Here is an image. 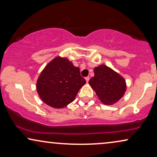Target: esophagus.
Here are the masks:
<instances>
[{
    "label": "esophagus",
    "mask_w": 157,
    "mask_h": 157,
    "mask_svg": "<svg viewBox=\"0 0 157 157\" xmlns=\"http://www.w3.org/2000/svg\"><path fill=\"white\" fill-rule=\"evenodd\" d=\"M89 76H87V77H86V78H85V79H86V82L88 83V82H89Z\"/></svg>",
    "instance_id": "1"
}]
</instances>
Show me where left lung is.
I'll list each match as a JSON object with an SVG mask.
<instances>
[{
  "mask_svg": "<svg viewBox=\"0 0 157 157\" xmlns=\"http://www.w3.org/2000/svg\"><path fill=\"white\" fill-rule=\"evenodd\" d=\"M94 76L89 83L103 104L112 105L123 97L126 90L123 77L106 65L94 68Z\"/></svg>",
  "mask_w": 157,
  "mask_h": 157,
  "instance_id": "left-lung-1",
  "label": "left lung"
}]
</instances>
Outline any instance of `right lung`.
<instances>
[{
  "label": "right lung",
  "mask_w": 157,
  "mask_h": 157,
  "mask_svg": "<svg viewBox=\"0 0 157 157\" xmlns=\"http://www.w3.org/2000/svg\"><path fill=\"white\" fill-rule=\"evenodd\" d=\"M86 83L80 69L66 58L58 56L47 64L36 83L40 98L53 108L61 109L75 99Z\"/></svg>",
  "instance_id": "add662e5"
}]
</instances>
